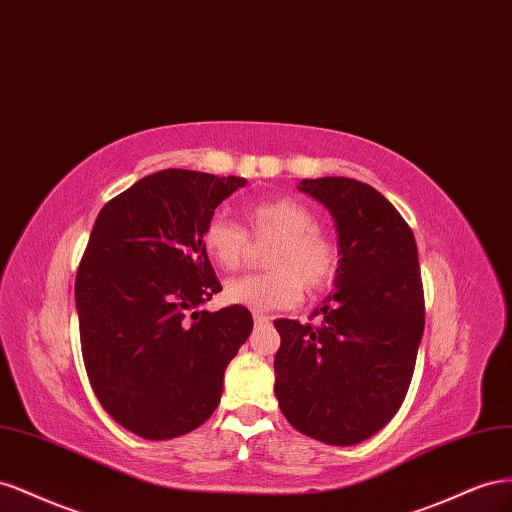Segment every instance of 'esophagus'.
<instances>
[{"label":"esophagus","instance_id":"esophagus-1","mask_svg":"<svg viewBox=\"0 0 512 512\" xmlns=\"http://www.w3.org/2000/svg\"><path fill=\"white\" fill-rule=\"evenodd\" d=\"M253 319H255V326H266V324H270V317H266V315H255Z\"/></svg>","mask_w":512,"mask_h":512}]
</instances>
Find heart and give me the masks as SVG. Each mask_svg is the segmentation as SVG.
<instances>
[{
	"instance_id": "obj_1",
	"label": "heart",
	"mask_w": 512,
	"mask_h": 512,
	"mask_svg": "<svg viewBox=\"0 0 512 512\" xmlns=\"http://www.w3.org/2000/svg\"><path fill=\"white\" fill-rule=\"evenodd\" d=\"M248 233L255 240H274L266 255L268 272L231 279L225 298L255 313L289 309L306 291L332 285L339 270V248L317 227V214L294 197L257 201L244 208ZM248 233L229 218L216 214L203 225L201 246L214 264L236 272L248 255Z\"/></svg>"
}]
</instances>
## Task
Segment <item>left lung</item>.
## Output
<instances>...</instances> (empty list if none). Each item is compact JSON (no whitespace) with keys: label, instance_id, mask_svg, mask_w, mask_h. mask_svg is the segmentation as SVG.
I'll list each match as a JSON object with an SVG mask.
<instances>
[{"label":"left lung","instance_id":"obj_1","mask_svg":"<svg viewBox=\"0 0 512 512\" xmlns=\"http://www.w3.org/2000/svg\"><path fill=\"white\" fill-rule=\"evenodd\" d=\"M337 225L334 291L311 317L276 319L274 394L296 431L354 446L384 429L410 388L425 330L414 233L373 186L352 178L302 180Z\"/></svg>","mask_w":512,"mask_h":512}]
</instances>
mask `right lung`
Instances as JSON below:
<instances>
[{
  "label": "right lung",
  "mask_w": 512,
  "mask_h": 512,
  "mask_svg": "<svg viewBox=\"0 0 512 512\" xmlns=\"http://www.w3.org/2000/svg\"><path fill=\"white\" fill-rule=\"evenodd\" d=\"M244 178L165 169L100 210L77 272L81 352L96 399L143 440L201 427L221 403L227 364L253 330L221 291L201 231Z\"/></svg>",
  "instance_id": "1"
}]
</instances>
